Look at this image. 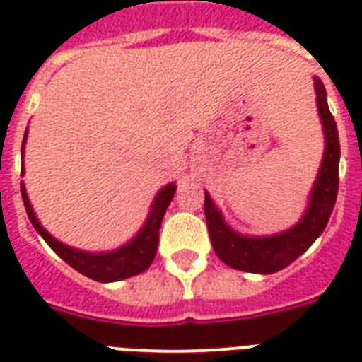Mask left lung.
Segmentation results:
<instances>
[{
  "label": "left lung",
  "mask_w": 362,
  "mask_h": 362,
  "mask_svg": "<svg viewBox=\"0 0 362 362\" xmlns=\"http://www.w3.org/2000/svg\"><path fill=\"white\" fill-rule=\"evenodd\" d=\"M315 88H317L318 114L326 134V153L313 187L308 211L296 226L270 238H243L224 224L218 209L211 202V197L206 193L204 215L211 247L218 259L232 269L257 272V274H272L285 269L317 241L333 214L337 193H339L341 144H339L337 123L327 108L326 88L320 78H315Z\"/></svg>",
  "instance_id": "left-lung-1"
}]
</instances>
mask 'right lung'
Returning <instances> with one entry per match:
<instances>
[{
    "instance_id": "1",
    "label": "right lung",
    "mask_w": 362,
    "mask_h": 362,
    "mask_svg": "<svg viewBox=\"0 0 362 362\" xmlns=\"http://www.w3.org/2000/svg\"><path fill=\"white\" fill-rule=\"evenodd\" d=\"M21 154H23V151H21ZM21 175H23V167H21ZM175 191V184H169V186L163 187L158 193L156 199H154L153 209H151V215H148L144 230L129 245H124L123 248L115 252H106V254H90V252L75 250V248L66 247V245H62V243L57 241L54 238H51L49 233L42 228V224L36 221L31 204H29V199H27L23 184H21V199H23V204H25L27 217L33 223V226L36 228V232L40 233L42 238L45 239V243L69 267H73L77 272L88 276V278L95 279V281H117V279H124L130 278V276L139 274V272H144L145 269L151 267L158 250L162 218L165 215L167 206L171 204Z\"/></svg>"
}]
</instances>
